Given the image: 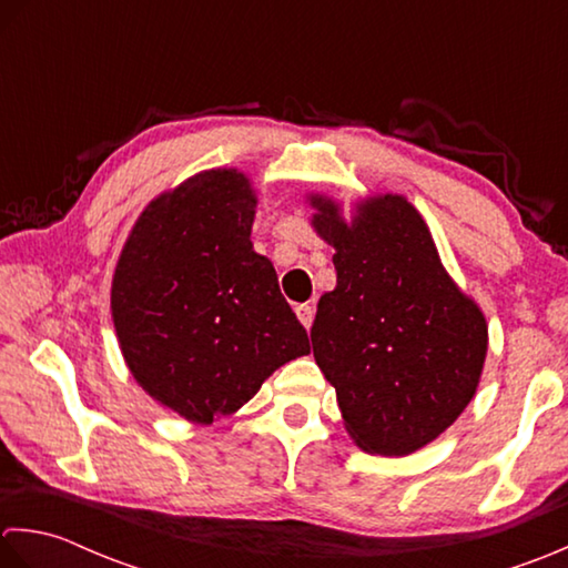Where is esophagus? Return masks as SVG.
Returning a JSON list of instances; mask_svg holds the SVG:
<instances>
[{"mask_svg":"<svg viewBox=\"0 0 568 568\" xmlns=\"http://www.w3.org/2000/svg\"><path fill=\"white\" fill-rule=\"evenodd\" d=\"M296 316H298V321L304 323L306 328H311V323H314V314H316V306L314 304H298L296 308Z\"/></svg>","mask_w":568,"mask_h":568,"instance_id":"obj_1","label":"esophagus"}]
</instances>
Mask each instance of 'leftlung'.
I'll return each mask as SVG.
<instances>
[{"instance_id":"1","label":"left lung","mask_w":568,"mask_h":568,"mask_svg":"<svg viewBox=\"0 0 568 568\" xmlns=\"http://www.w3.org/2000/svg\"><path fill=\"white\" fill-rule=\"evenodd\" d=\"M308 203L316 235L335 250V288L318 298L311 341L345 432L365 454H414L476 397L488 323L404 195H369L351 220L328 195Z\"/></svg>"}]
</instances>
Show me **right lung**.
I'll return each instance as SVG.
<instances>
[{
  "instance_id": "right-lung-1",
  "label": "right lung",
  "mask_w": 568,
  "mask_h": 568,
  "mask_svg": "<svg viewBox=\"0 0 568 568\" xmlns=\"http://www.w3.org/2000/svg\"><path fill=\"white\" fill-rule=\"evenodd\" d=\"M257 193L237 169H207L136 217L112 274L110 308L136 385L193 424L257 395L308 355L272 262L252 247Z\"/></svg>"
}]
</instances>
